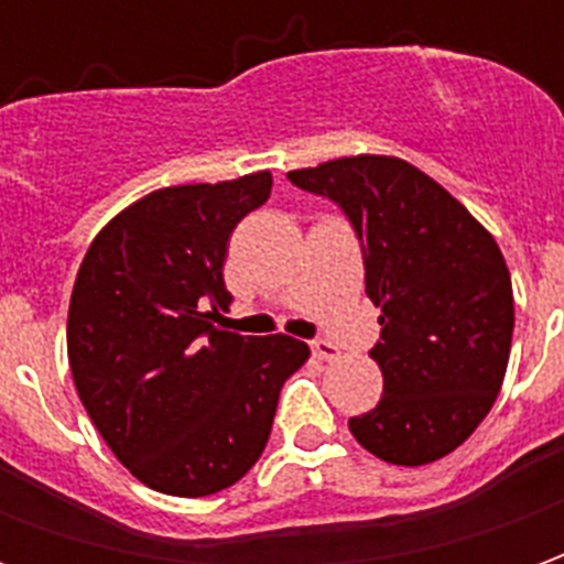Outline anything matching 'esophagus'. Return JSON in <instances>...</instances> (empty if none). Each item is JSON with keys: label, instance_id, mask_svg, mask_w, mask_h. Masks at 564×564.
I'll use <instances>...</instances> for the list:
<instances>
[{"label": "esophagus", "instance_id": "1", "mask_svg": "<svg viewBox=\"0 0 564 564\" xmlns=\"http://www.w3.org/2000/svg\"><path fill=\"white\" fill-rule=\"evenodd\" d=\"M311 354L317 356V359H326V362H335L341 356V350L332 341H326V338H317V341H311Z\"/></svg>", "mask_w": 564, "mask_h": 564}]
</instances>
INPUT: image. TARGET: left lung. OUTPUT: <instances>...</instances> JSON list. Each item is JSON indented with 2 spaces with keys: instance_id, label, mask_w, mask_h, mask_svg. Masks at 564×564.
I'll return each mask as SVG.
<instances>
[{
  "instance_id": "1",
  "label": "left lung",
  "mask_w": 564,
  "mask_h": 564,
  "mask_svg": "<svg viewBox=\"0 0 564 564\" xmlns=\"http://www.w3.org/2000/svg\"><path fill=\"white\" fill-rule=\"evenodd\" d=\"M332 198L366 259L380 307L371 359L383 371L375 411L354 437L392 465L447 456L480 425L508 371L513 290L496 238L429 174L395 156H344L286 174Z\"/></svg>"
}]
</instances>
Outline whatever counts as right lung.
<instances>
[{"label": "right lung", "mask_w": 564, "mask_h": 564, "mask_svg": "<svg viewBox=\"0 0 564 564\" xmlns=\"http://www.w3.org/2000/svg\"><path fill=\"white\" fill-rule=\"evenodd\" d=\"M271 196V174L165 186L93 238L68 302V366L93 425L141 484L214 496L269 444L283 380L307 344L250 338L210 319L232 295V229Z\"/></svg>", "instance_id": "add662e5"}]
</instances>
